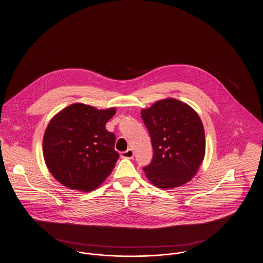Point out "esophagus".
Wrapping results in <instances>:
<instances>
[{"label": "esophagus", "mask_w": 263, "mask_h": 263, "mask_svg": "<svg viewBox=\"0 0 263 263\" xmlns=\"http://www.w3.org/2000/svg\"><path fill=\"white\" fill-rule=\"evenodd\" d=\"M121 156H122L123 158H128V159H130V158L134 157V152H133L132 148H128V149H126L125 152H121Z\"/></svg>", "instance_id": "obj_1"}]
</instances>
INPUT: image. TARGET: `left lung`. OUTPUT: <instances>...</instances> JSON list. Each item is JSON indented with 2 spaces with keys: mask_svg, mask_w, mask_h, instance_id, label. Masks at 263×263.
<instances>
[{
  "mask_svg": "<svg viewBox=\"0 0 263 263\" xmlns=\"http://www.w3.org/2000/svg\"><path fill=\"white\" fill-rule=\"evenodd\" d=\"M152 138L153 157L143 167L161 189L179 187L197 173L205 156V132L198 114L176 99H165L141 111Z\"/></svg>",
  "mask_w": 263,
  "mask_h": 263,
  "instance_id": "1",
  "label": "left lung"
}]
</instances>
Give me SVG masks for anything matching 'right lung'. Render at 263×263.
<instances>
[{"instance_id": "1", "label": "right lung", "mask_w": 263, "mask_h": 263, "mask_svg": "<svg viewBox=\"0 0 263 263\" xmlns=\"http://www.w3.org/2000/svg\"><path fill=\"white\" fill-rule=\"evenodd\" d=\"M115 114V108L98 110L77 103L50 121L43 138V155L58 182L89 192L109 176L119 159L116 136L106 129Z\"/></svg>"}]
</instances>
